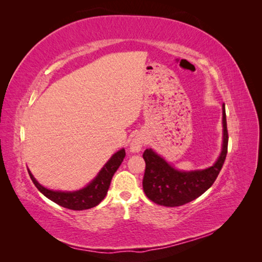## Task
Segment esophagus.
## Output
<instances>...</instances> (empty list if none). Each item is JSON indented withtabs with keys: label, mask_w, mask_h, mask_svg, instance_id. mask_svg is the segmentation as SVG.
Wrapping results in <instances>:
<instances>
[{
	"label": "esophagus",
	"mask_w": 262,
	"mask_h": 262,
	"mask_svg": "<svg viewBox=\"0 0 262 262\" xmlns=\"http://www.w3.org/2000/svg\"><path fill=\"white\" fill-rule=\"evenodd\" d=\"M144 144H145V138H144V136L136 135L130 142V151L132 152H140Z\"/></svg>",
	"instance_id": "34e87169"
}]
</instances>
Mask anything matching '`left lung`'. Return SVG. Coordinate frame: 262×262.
Returning a JSON list of instances; mask_svg holds the SVG:
<instances>
[{
  "label": "left lung",
  "mask_w": 262,
  "mask_h": 262,
  "mask_svg": "<svg viewBox=\"0 0 262 262\" xmlns=\"http://www.w3.org/2000/svg\"><path fill=\"white\" fill-rule=\"evenodd\" d=\"M223 127L224 138L222 153L216 163L208 169L190 172L178 171L151 148L145 149L143 153V159L146 164L143 189L147 198L161 206L176 207L192 202L209 189L223 168L227 154L229 133L225 105H223Z\"/></svg>",
  "instance_id": "obj_1"
}]
</instances>
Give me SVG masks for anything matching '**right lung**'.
Masks as SVG:
<instances>
[{"label":"right lung","instance_id":"obj_1","mask_svg":"<svg viewBox=\"0 0 262 262\" xmlns=\"http://www.w3.org/2000/svg\"><path fill=\"white\" fill-rule=\"evenodd\" d=\"M125 155L126 153L124 148L115 153L90 185L81 189V190L73 192L49 190V189L39 185L38 181L30 173V171L28 172H29L31 180L35 183L38 190L42 194H45L47 198L68 209L83 210L92 208L94 206H97L102 202L105 194L108 192L111 179H113L117 169L119 168V165L121 164L122 160H124Z\"/></svg>","mask_w":262,"mask_h":262}]
</instances>
